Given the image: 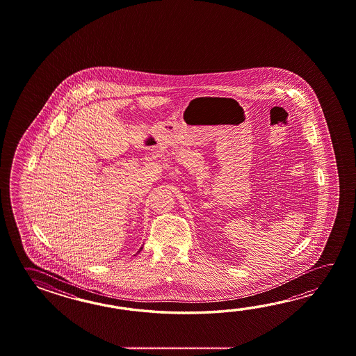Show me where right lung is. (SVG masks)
<instances>
[{
    "instance_id": "obj_1",
    "label": "right lung",
    "mask_w": 356,
    "mask_h": 356,
    "mask_svg": "<svg viewBox=\"0 0 356 356\" xmlns=\"http://www.w3.org/2000/svg\"><path fill=\"white\" fill-rule=\"evenodd\" d=\"M141 250H143V247H141V248H140V250H138V252H141ZM138 252H137V253H138Z\"/></svg>"
}]
</instances>
